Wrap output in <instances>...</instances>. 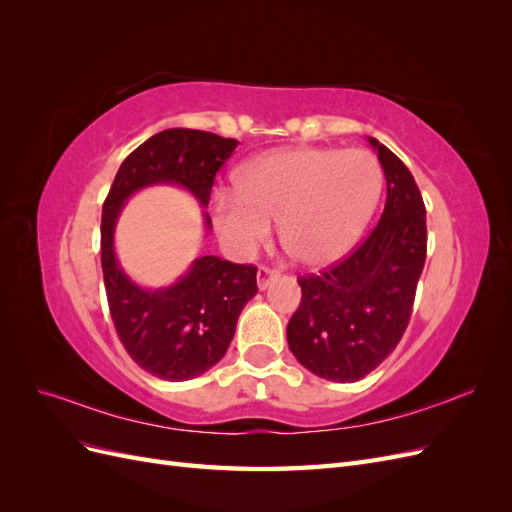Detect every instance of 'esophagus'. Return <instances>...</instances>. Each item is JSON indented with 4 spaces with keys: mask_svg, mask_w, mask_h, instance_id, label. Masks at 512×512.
Masks as SVG:
<instances>
[{
    "mask_svg": "<svg viewBox=\"0 0 512 512\" xmlns=\"http://www.w3.org/2000/svg\"><path fill=\"white\" fill-rule=\"evenodd\" d=\"M275 277H277V271H273V269H269V267H260V269H258V277H256V280H258V288H260V290H267V288L271 286V282L275 280Z\"/></svg>",
    "mask_w": 512,
    "mask_h": 512,
    "instance_id": "34e87169",
    "label": "esophagus"
}]
</instances>
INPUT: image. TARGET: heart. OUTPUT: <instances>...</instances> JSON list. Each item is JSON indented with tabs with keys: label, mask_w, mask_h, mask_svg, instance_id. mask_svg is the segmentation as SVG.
Returning <instances> with one entry per match:
<instances>
[{
	"label": "heart",
	"mask_w": 512,
	"mask_h": 512,
	"mask_svg": "<svg viewBox=\"0 0 512 512\" xmlns=\"http://www.w3.org/2000/svg\"><path fill=\"white\" fill-rule=\"evenodd\" d=\"M384 188L380 162L361 149L286 147L247 160L237 188H218L209 211L220 241L252 256L282 222L286 254L303 267L346 258L374 218Z\"/></svg>",
	"instance_id": "1"
}]
</instances>
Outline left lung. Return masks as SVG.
Here are the masks:
<instances>
[{"instance_id":"left-lung-1","label":"left lung","mask_w":512,"mask_h":512,"mask_svg":"<svg viewBox=\"0 0 512 512\" xmlns=\"http://www.w3.org/2000/svg\"><path fill=\"white\" fill-rule=\"evenodd\" d=\"M386 179L378 226L359 250L320 275L301 277V303L288 346L312 374L356 382L374 371L404 335L427 256L425 205L406 164L376 138Z\"/></svg>"}]
</instances>
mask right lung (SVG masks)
<instances>
[{"label": "right lung", "instance_id": "right-lung-1", "mask_svg": "<svg viewBox=\"0 0 512 512\" xmlns=\"http://www.w3.org/2000/svg\"><path fill=\"white\" fill-rule=\"evenodd\" d=\"M239 141L211 132L170 128L153 134L119 166L102 207V273L106 299L123 348L151 376L192 380L222 361L245 303L258 292L256 267L198 256L177 282L143 288L115 254V228L128 198L151 185H177L200 207ZM205 215V235L211 230Z\"/></svg>", "mask_w": 512, "mask_h": 512}]
</instances>
